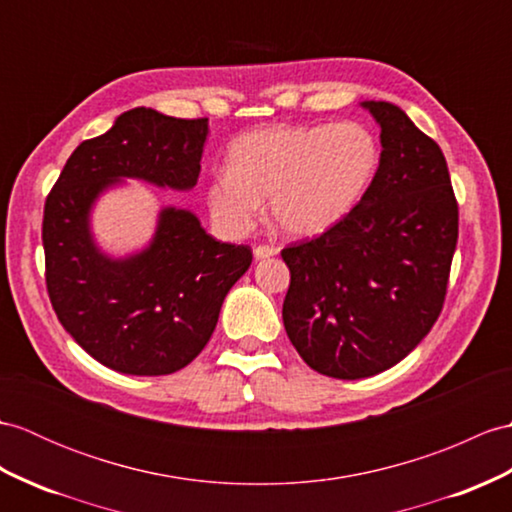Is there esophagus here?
<instances>
[{"instance_id": "esophagus-1", "label": "esophagus", "mask_w": 512, "mask_h": 512, "mask_svg": "<svg viewBox=\"0 0 512 512\" xmlns=\"http://www.w3.org/2000/svg\"><path fill=\"white\" fill-rule=\"evenodd\" d=\"M253 255H255V259L275 257V255H277V248H275V246H268V244H259V246L253 248Z\"/></svg>"}]
</instances>
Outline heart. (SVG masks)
Returning <instances> with one entry per match:
<instances>
[{
	"instance_id": "heart-1",
	"label": "heart",
	"mask_w": 512,
	"mask_h": 512,
	"mask_svg": "<svg viewBox=\"0 0 512 512\" xmlns=\"http://www.w3.org/2000/svg\"><path fill=\"white\" fill-rule=\"evenodd\" d=\"M379 163L382 148L362 122L255 128L231 141L227 172L207 183V207L224 233L242 237L268 198L285 235L318 237L358 209Z\"/></svg>"
}]
</instances>
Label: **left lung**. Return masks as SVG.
<instances>
[{
  "mask_svg": "<svg viewBox=\"0 0 512 512\" xmlns=\"http://www.w3.org/2000/svg\"><path fill=\"white\" fill-rule=\"evenodd\" d=\"M362 106L382 128L375 183L336 229L281 251L288 338L307 366L336 379L382 373L430 334L458 242L443 150L399 106Z\"/></svg>",
  "mask_w": 512,
  "mask_h": 512,
  "instance_id": "8db88e82",
  "label": "left lung"
}]
</instances>
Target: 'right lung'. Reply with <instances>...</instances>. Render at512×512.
Segmentation results:
<instances>
[{"label": "right lung", "instance_id": "obj_1", "mask_svg": "<svg viewBox=\"0 0 512 512\" xmlns=\"http://www.w3.org/2000/svg\"><path fill=\"white\" fill-rule=\"evenodd\" d=\"M207 117L178 120L146 106L82 141L45 200V283L67 334L126 375H170L205 349L224 296L248 270V246L218 242L187 209L163 207L144 251L111 257L95 244L91 209L137 178L189 192L198 181Z\"/></svg>", "mask_w": 512, "mask_h": 512}]
</instances>
